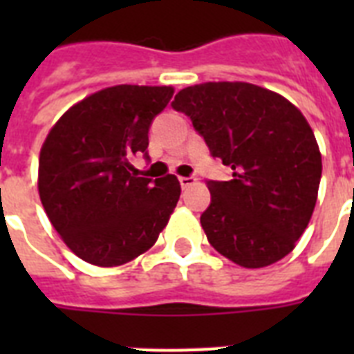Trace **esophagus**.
I'll use <instances>...</instances> for the list:
<instances>
[{"label":"esophagus","mask_w":354,"mask_h":354,"mask_svg":"<svg viewBox=\"0 0 354 354\" xmlns=\"http://www.w3.org/2000/svg\"><path fill=\"white\" fill-rule=\"evenodd\" d=\"M196 182V178H193V176H180V185H182V189H187V187H191V185H193V183Z\"/></svg>","instance_id":"1"}]
</instances>
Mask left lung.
<instances>
[{
    "instance_id": "left-lung-1",
    "label": "left lung",
    "mask_w": 354,
    "mask_h": 354,
    "mask_svg": "<svg viewBox=\"0 0 354 354\" xmlns=\"http://www.w3.org/2000/svg\"><path fill=\"white\" fill-rule=\"evenodd\" d=\"M230 182H207L200 216L216 252L244 268L277 263L296 248L318 200L322 154L305 115L279 93L250 82H204L178 91Z\"/></svg>"
}]
</instances>
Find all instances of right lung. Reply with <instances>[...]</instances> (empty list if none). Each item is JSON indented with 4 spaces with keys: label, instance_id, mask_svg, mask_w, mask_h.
Masks as SVG:
<instances>
[{
    "label": "right lung",
    "instance_id": "1",
    "mask_svg": "<svg viewBox=\"0 0 354 354\" xmlns=\"http://www.w3.org/2000/svg\"><path fill=\"white\" fill-rule=\"evenodd\" d=\"M172 86L119 84L69 108L47 133L38 160V193L66 246L95 266H119L154 246L176 207L174 174L141 178L132 160L147 156L152 119Z\"/></svg>",
    "mask_w": 354,
    "mask_h": 354
}]
</instances>
